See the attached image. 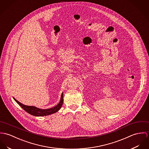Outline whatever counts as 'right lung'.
<instances>
[{
  "instance_id": "1",
  "label": "right lung",
  "mask_w": 149,
  "mask_h": 149,
  "mask_svg": "<svg viewBox=\"0 0 149 149\" xmlns=\"http://www.w3.org/2000/svg\"><path fill=\"white\" fill-rule=\"evenodd\" d=\"M14 99L23 109H24L26 112H27L30 114H31L32 116H46L55 113L56 112H57L58 110H60V109L61 108V107L62 106L63 102V93L62 94L61 100H60L59 103L56 106H55L52 108H51V109H45V110L40 109H38L34 106L24 105V104L21 103L20 102H19V101H17V99H15L14 98Z\"/></svg>"
}]
</instances>
